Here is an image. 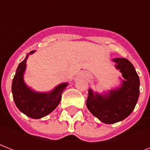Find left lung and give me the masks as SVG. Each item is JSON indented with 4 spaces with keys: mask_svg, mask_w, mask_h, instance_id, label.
<instances>
[{
    "mask_svg": "<svg viewBox=\"0 0 150 150\" xmlns=\"http://www.w3.org/2000/svg\"><path fill=\"white\" fill-rule=\"evenodd\" d=\"M124 79L119 89L107 95L93 93L89 89L86 106L94 116L105 124H114L125 119L135 108L139 96V78L128 59L114 58Z\"/></svg>",
    "mask_w": 150,
    "mask_h": 150,
    "instance_id": "obj_1",
    "label": "left lung"
}]
</instances>
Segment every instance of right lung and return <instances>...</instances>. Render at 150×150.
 <instances>
[{
    "label": "right lung",
    "mask_w": 150,
    "mask_h": 150,
    "mask_svg": "<svg viewBox=\"0 0 150 150\" xmlns=\"http://www.w3.org/2000/svg\"><path fill=\"white\" fill-rule=\"evenodd\" d=\"M34 53L31 51L29 54ZM27 54L24 61L18 66L15 77L12 81V95L15 104L20 111L29 117L39 119L51 113L61 102V94L68 86L62 83L48 93H39L27 87L23 80V74L25 70Z\"/></svg>",
    "instance_id": "1"
}]
</instances>
